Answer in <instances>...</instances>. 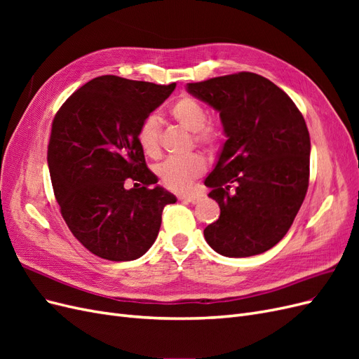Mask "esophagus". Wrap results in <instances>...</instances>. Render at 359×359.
<instances>
[{
	"label": "esophagus",
	"instance_id": "obj_1",
	"mask_svg": "<svg viewBox=\"0 0 359 359\" xmlns=\"http://www.w3.org/2000/svg\"><path fill=\"white\" fill-rule=\"evenodd\" d=\"M180 201L184 202H190V203H198L202 199V194H196V193H182L178 196Z\"/></svg>",
	"mask_w": 359,
	"mask_h": 359
}]
</instances>
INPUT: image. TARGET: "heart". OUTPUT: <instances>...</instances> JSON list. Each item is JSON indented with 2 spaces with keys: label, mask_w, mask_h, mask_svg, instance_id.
<instances>
[{
  "label": "heart",
  "mask_w": 359,
  "mask_h": 359,
  "mask_svg": "<svg viewBox=\"0 0 359 359\" xmlns=\"http://www.w3.org/2000/svg\"><path fill=\"white\" fill-rule=\"evenodd\" d=\"M169 112L181 127L193 132L194 144L206 148L211 153L220 148L224 137L223 128L214 119H206L208 111L201 100L191 95H182L170 106ZM137 144L145 156L151 158H157L160 156L161 123L157 114H149L142 119L137 130ZM205 169V157L193 153L186 157H172L165 160L157 166L156 173L168 189L182 191L187 190L191 182L202 175Z\"/></svg>",
  "instance_id": "b5f03b06"
}]
</instances>
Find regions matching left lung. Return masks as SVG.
I'll return each mask as SVG.
<instances>
[{"label":"left lung","mask_w":359,"mask_h":359,"mask_svg":"<svg viewBox=\"0 0 359 359\" xmlns=\"http://www.w3.org/2000/svg\"><path fill=\"white\" fill-rule=\"evenodd\" d=\"M187 91L220 112L227 137L205 180L220 206L205 240L227 257L264 253L287 233L309 189L304 116L283 90L250 72L187 83Z\"/></svg>","instance_id":"left-lung-1"}]
</instances>
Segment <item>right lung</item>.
I'll return each mask as SVG.
<instances>
[{
  "mask_svg": "<svg viewBox=\"0 0 359 359\" xmlns=\"http://www.w3.org/2000/svg\"><path fill=\"white\" fill-rule=\"evenodd\" d=\"M100 76L74 91L52 123L48 165L64 222L85 248L115 262L154 244L161 212L177 198L157 186L137 144L142 119L175 90ZM135 181L125 189V180Z\"/></svg>",
  "mask_w": 359,
  "mask_h": 359,
  "instance_id": "right-lung-1",
  "label": "right lung"
}]
</instances>
